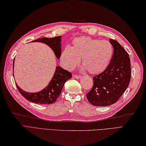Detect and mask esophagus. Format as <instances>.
Segmentation results:
<instances>
[{"mask_svg":"<svg viewBox=\"0 0 146 146\" xmlns=\"http://www.w3.org/2000/svg\"><path fill=\"white\" fill-rule=\"evenodd\" d=\"M74 77L76 78V79H80V78L81 77V75H78V74H75V75H74Z\"/></svg>","mask_w":146,"mask_h":146,"instance_id":"obj_1","label":"esophagus"}]
</instances>
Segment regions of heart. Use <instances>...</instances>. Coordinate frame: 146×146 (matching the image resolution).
<instances>
[{
  "label": "heart",
  "mask_w": 146,
  "mask_h": 146,
  "mask_svg": "<svg viewBox=\"0 0 146 146\" xmlns=\"http://www.w3.org/2000/svg\"><path fill=\"white\" fill-rule=\"evenodd\" d=\"M113 48L108 40L80 37L73 40L71 48L63 50L61 60L68 69H73L82 59V65L91 74L103 72L111 60Z\"/></svg>",
  "instance_id": "b5f03b06"
}]
</instances>
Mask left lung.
Listing matches in <instances>:
<instances>
[{"instance_id":"left-lung-1","label":"left lung","mask_w":146,"mask_h":146,"mask_svg":"<svg viewBox=\"0 0 146 146\" xmlns=\"http://www.w3.org/2000/svg\"><path fill=\"white\" fill-rule=\"evenodd\" d=\"M113 54L107 68L93 77V87L86 98L92 105L106 107L118 101L128 87L131 76L129 55L117 40L110 39Z\"/></svg>"}]
</instances>
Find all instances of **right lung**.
<instances>
[{
  "label": "right lung",
  "instance_id": "right-lung-1",
  "mask_svg": "<svg viewBox=\"0 0 146 146\" xmlns=\"http://www.w3.org/2000/svg\"><path fill=\"white\" fill-rule=\"evenodd\" d=\"M61 37L62 36H60L52 38L42 37L33 40V42H40L47 44L53 50L56 57L60 58L62 54ZM14 61L15 59L13 60V64ZM72 77V74L68 71L64 70L60 66H57L54 76L52 78L49 84L39 92L35 93L28 92L22 90L17 83L16 86L20 94L29 101L41 105H48L54 103L57 100V99L61 94L65 82Z\"/></svg>",
  "mask_w": 146,
  "mask_h": 146
}]
</instances>
